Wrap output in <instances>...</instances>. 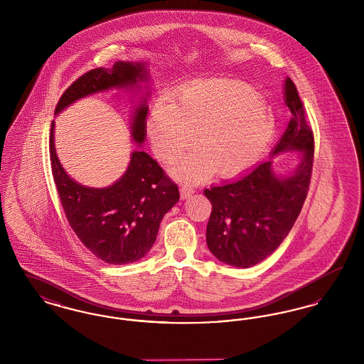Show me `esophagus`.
I'll use <instances>...</instances> for the list:
<instances>
[{"label": "esophagus", "instance_id": "obj_1", "mask_svg": "<svg viewBox=\"0 0 364 364\" xmlns=\"http://www.w3.org/2000/svg\"><path fill=\"white\" fill-rule=\"evenodd\" d=\"M180 192H181V198H183V199H187V198H190L191 195L195 192V190H193L191 186H181Z\"/></svg>", "mask_w": 364, "mask_h": 364}]
</instances>
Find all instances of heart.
Wrapping results in <instances>:
<instances>
[{"label": "heart", "instance_id": "heart-1", "mask_svg": "<svg viewBox=\"0 0 364 364\" xmlns=\"http://www.w3.org/2000/svg\"><path fill=\"white\" fill-rule=\"evenodd\" d=\"M147 134L165 164L195 140L199 146L176 169L186 180L242 173L254 165L276 131L274 116L254 87L233 79H199L180 87L174 104L161 100L147 116Z\"/></svg>", "mask_w": 364, "mask_h": 364}]
</instances>
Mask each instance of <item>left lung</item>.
<instances>
[{"instance_id":"8db88e82","label":"left lung","mask_w":364,"mask_h":364,"mask_svg":"<svg viewBox=\"0 0 364 364\" xmlns=\"http://www.w3.org/2000/svg\"><path fill=\"white\" fill-rule=\"evenodd\" d=\"M285 104L292 113L272 156L301 151L294 173L278 177L272 161L259 164L236 181L205 190L211 203L206 229L208 250L235 267H250L272 255L288 236L310 188L314 134L294 82L285 80Z\"/></svg>"}]
</instances>
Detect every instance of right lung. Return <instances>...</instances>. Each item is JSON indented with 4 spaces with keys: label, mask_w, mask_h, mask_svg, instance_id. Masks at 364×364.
Segmentation results:
<instances>
[{
    "label": "right lung",
    "mask_w": 364,
    "mask_h": 364,
    "mask_svg": "<svg viewBox=\"0 0 364 364\" xmlns=\"http://www.w3.org/2000/svg\"><path fill=\"white\" fill-rule=\"evenodd\" d=\"M147 79L143 63L117 61L112 70L95 68L76 79L61 95L54 113L75 101L112 87L136 86ZM147 106L134 114L132 138L143 143ZM50 131V164L60 202L72 230L97 258L109 264H125L143 258L156 242L164 215L177 203V184L144 151H134L127 172L107 188H88L73 181L63 169Z\"/></svg>",
    "instance_id": "add662e5"
}]
</instances>
